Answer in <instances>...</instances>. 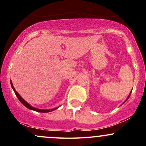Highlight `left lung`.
<instances>
[{
    "label": "left lung",
    "instance_id": "8db88e82",
    "mask_svg": "<svg viewBox=\"0 0 146 146\" xmlns=\"http://www.w3.org/2000/svg\"><path fill=\"white\" fill-rule=\"evenodd\" d=\"M131 92H130V93H129V96H128V98H126V100H125V101H124V102H123V103H125V102H126V101H127V100H128V99H129V97H130V95H131Z\"/></svg>",
    "mask_w": 146,
    "mask_h": 146
}]
</instances>
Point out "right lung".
<instances>
[{
    "label": "right lung",
    "mask_w": 146,
    "mask_h": 146,
    "mask_svg": "<svg viewBox=\"0 0 146 146\" xmlns=\"http://www.w3.org/2000/svg\"><path fill=\"white\" fill-rule=\"evenodd\" d=\"M10 85H11V87L12 88H13V90H14L16 96H17V98H18L19 100L20 101V102L22 103V104H23V105L25 106V107H26L27 108L29 109V110H34V111H38V112H42V113H46V112H49V111H54V110H56V109H58V107H56V108H54V109H51V110H40V109H37V108H35V107H32V106H31L30 104H29V103H27V102L24 99H23V98H22L21 96H20V95L18 94V92H17V91L15 90V89L14 86H13V82H12L11 80H10Z\"/></svg>",
    "instance_id": "obj_1"
}]
</instances>
